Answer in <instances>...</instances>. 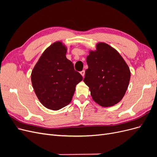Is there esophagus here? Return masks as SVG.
<instances>
[{
  "mask_svg": "<svg viewBox=\"0 0 157 157\" xmlns=\"http://www.w3.org/2000/svg\"><path fill=\"white\" fill-rule=\"evenodd\" d=\"M80 75H81L82 77H84V75H85V71H84V70H82V71H80Z\"/></svg>",
  "mask_w": 157,
  "mask_h": 157,
  "instance_id": "obj_1",
  "label": "esophagus"
}]
</instances>
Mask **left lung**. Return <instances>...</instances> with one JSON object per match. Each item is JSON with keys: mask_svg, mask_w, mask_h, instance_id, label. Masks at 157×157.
Returning a JSON list of instances; mask_svg holds the SVG:
<instances>
[{"mask_svg": "<svg viewBox=\"0 0 157 157\" xmlns=\"http://www.w3.org/2000/svg\"><path fill=\"white\" fill-rule=\"evenodd\" d=\"M88 68L84 82L89 87L93 100L102 107H111L124 97L130 80V68L120 54L105 42L90 50Z\"/></svg>", "mask_w": 157, "mask_h": 157, "instance_id": "left-lung-1", "label": "left lung"}]
</instances>
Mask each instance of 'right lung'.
<instances>
[{"instance_id": "right-lung-1", "label": "right lung", "mask_w": 157, "mask_h": 157, "mask_svg": "<svg viewBox=\"0 0 157 157\" xmlns=\"http://www.w3.org/2000/svg\"><path fill=\"white\" fill-rule=\"evenodd\" d=\"M67 47L61 41L51 44L42 53L31 73L33 89L40 102L57 111L72 100L77 84L82 77L66 58Z\"/></svg>"}]
</instances>
